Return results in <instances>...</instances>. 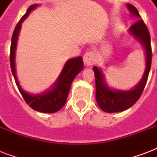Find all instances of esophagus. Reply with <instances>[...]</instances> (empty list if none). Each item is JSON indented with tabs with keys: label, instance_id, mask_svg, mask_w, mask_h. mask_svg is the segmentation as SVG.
I'll use <instances>...</instances> for the list:
<instances>
[{
	"label": "esophagus",
	"instance_id": "34e87169",
	"mask_svg": "<svg viewBox=\"0 0 157 157\" xmlns=\"http://www.w3.org/2000/svg\"><path fill=\"white\" fill-rule=\"evenodd\" d=\"M96 59H97V57H96V55L94 52H86L85 55H83V61H84V64L86 65H87V66L93 65L96 62Z\"/></svg>",
	"mask_w": 157,
	"mask_h": 157
}]
</instances>
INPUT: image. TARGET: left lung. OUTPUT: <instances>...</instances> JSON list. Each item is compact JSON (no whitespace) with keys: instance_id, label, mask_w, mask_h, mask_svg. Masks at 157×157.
Here are the masks:
<instances>
[{"instance_id":"1","label":"left lung","mask_w":157,"mask_h":157,"mask_svg":"<svg viewBox=\"0 0 157 157\" xmlns=\"http://www.w3.org/2000/svg\"><path fill=\"white\" fill-rule=\"evenodd\" d=\"M132 16L139 19L128 29V33L142 45L145 50V69L144 75L135 87L130 90H117L109 87L106 83L104 74L97 66H93L96 79V100L99 108L106 113H118L129 109L138 101L147 82L151 65V37L148 29L143 22L137 9L130 4H126Z\"/></svg>"}]
</instances>
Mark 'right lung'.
Returning a JSON list of instances; mask_svg holds the SVG:
<instances>
[{"instance_id":"add662e5","label":"right lung","mask_w":157,"mask_h":157,"mask_svg":"<svg viewBox=\"0 0 157 157\" xmlns=\"http://www.w3.org/2000/svg\"><path fill=\"white\" fill-rule=\"evenodd\" d=\"M39 6V4H33L30 6L29 8L27 10V12L16 26L12 38L10 64H11V69H12V75L15 79L16 84L17 86L19 92H21L25 102L35 111L53 113L61 109L65 104L73 80L79 72H81L83 70V60L81 56L68 59L65 62L57 80L51 86V87L45 92L39 94H31L22 88V86L19 84L18 80L17 77V72H16L15 58L17 44L18 36L22 22L29 17L30 12L37 8Z\"/></svg>"}]
</instances>
